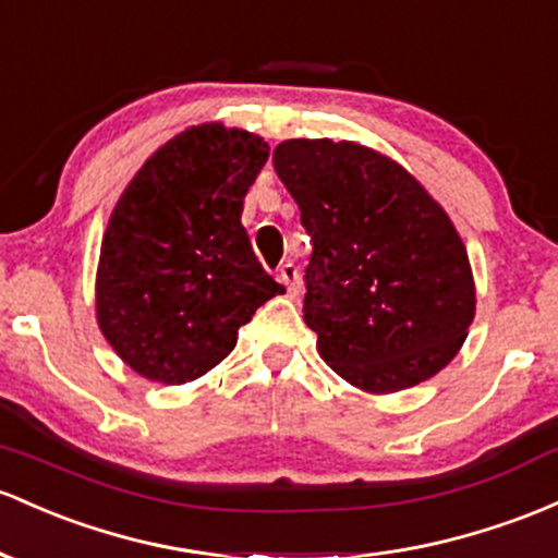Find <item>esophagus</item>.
<instances>
[{"label":"esophagus","instance_id":"esophagus-1","mask_svg":"<svg viewBox=\"0 0 558 558\" xmlns=\"http://www.w3.org/2000/svg\"><path fill=\"white\" fill-rule=\"evenodd\" d=\"M278 278H280V283L289 289L291 296H296V293H299V267L293 265V262H286V265H280Z\"/></svg>","mask_w":558,"mask_h":558}]
</instances>
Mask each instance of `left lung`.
Here are the masks:
<instances>
[{"mask_svg": "<svg viewBox=\"0 0 558 558\" xmlns=\"http://www.w3.org/2000/svg\"><path fill=\"white\" fill-rule=\"evenodd\" d=\"M272 167L312 238L304 323L320 357L371 395L442 371L476 310L466 246L442 206L400 163L347 140H286Z\"/></svg>", "mask_w": 558, "mask_h": 558, "instance_id": "1", "label": "left lung"}]
</instances>
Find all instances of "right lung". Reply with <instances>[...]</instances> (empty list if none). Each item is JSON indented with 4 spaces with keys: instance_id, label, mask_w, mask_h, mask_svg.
Listing matches in <instances>:
<instances>
[{
    "instance_id": "add662e5",
    "label": "right lung",
    "mask_w": 558,
    "mask_h": 558,
    "mask_svg": "<svg viewBox=\"0 0 558 558\" xmlns=\"http://www.w3.org/2000/svg\"><path fill=\"white\" fill-rule=\"evenodd\" d=\"M267 156L259 134L190 126L121 193L100 246L97 326L140 376H204L235 349L238 328L286 291L262 269L241 225Z\"/></svg>"
}]
</instances>
